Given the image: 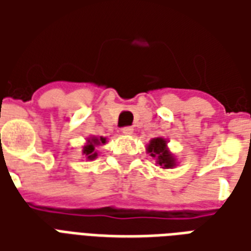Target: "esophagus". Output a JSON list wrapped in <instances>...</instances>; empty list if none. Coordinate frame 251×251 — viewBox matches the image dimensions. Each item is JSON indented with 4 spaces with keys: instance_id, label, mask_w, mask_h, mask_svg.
<instances>
[{
    "instance_id": "34e87169",
    "label": "esophagus",
    "mask_w": 251,
    "mask_h": 251,
    "mask_svg": "<svg viewBox=\"0 0 251 251\" xmlns=\"http://www.w3.org/2000/svg\"><path fill=\"white\" fill-rule=\"evenodd\" d=\"M133 131H134V129H133L131 126H126V127H122V133H124L125 136H131V134H133Z\"/></svg>"
}]
</instances>
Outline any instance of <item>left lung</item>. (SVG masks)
<instances>
[{"label": "left lung", "instance_id": "1", "mask_svg": "<svg viewBox=\"0 0 251 251\" xmlns=\"http://www.w3.org/2000/svg\"><path fill=\"white\" fill-rule=\"evenodd\" d=\"M147 152L149 153V156L156 158V163L163 169L174 168L176 165V158L169 152L168 147H167V140L163 137L151 140V142L148 144Z\"/></svg>", "mask_w": 251, "mask_h": 251}]
</instances>
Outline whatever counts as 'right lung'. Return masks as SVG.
<instances>
[{"instance_id":"1","label":"right lung","mask_w":251,"mask_h":251,"mask_svg":"<svg viewBox=\"0 0 251 251\" xmlns=\"http://www.w3.org/2000/svg\"><path fill=\"white\" fill-rule=\"evenodd\" d=\"M106 144V138L104 137H90L87 140V144L83 147V154L88 158V160H94V158L98 156V153L95 151V147L98 145H103Z\"/></svg>"}]
</instances>
